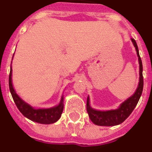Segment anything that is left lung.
<instances>
[{
    "label": "left lung",
    "instance_id": "obj_1",
    "mask_svg": "<svg viewBox=\"0 0 152 152\" xmlns=\"http://www.w3.org/2000/svg\"><path fill=\"white\" fill-rule=\"evenodd\" d=\"M132 41L135 47L138 57H139V63H140V83H139V86H138L136 91L134 93L132 96H131L129 99L125 100L120 105V107L118 109L115 110L102 112V111H96V110L92 109L89 105V99L88 98L87 112L88 113V115L91 120L95 124L99 125V126H115V125H118L123 123L133 112V110L136 106V104H138L139 99L142 95L143 88V64H142V61H141L140 53H139L137 44L132 38Z\"/></svg>",
    "mask_w": 152,
    "mask_h": 152
}]
</instances>
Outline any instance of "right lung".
Instances as JSON below:
<instances>
[{
  "instance_id": "add662e5",
  "label": "right lung",
  "mask_w": 152,
  "mask_h": 152,
  "mask_svg": "<svg viewBox=\"0 0 152 152\" xmlns=\"http://www.w3.org/2000/svg\"><path fill=\"white\" fill-rule=\"evenodd\" d=\"M11 76L12 68L9 77V90H10L12 99L14 100L17 108L19 109V111L21 112L22 114L25 115V117H27L28 119H29L32 121L40 123V124H50L55 123L61 118L64 109L63 97L61 99L60 104L56 107L48 108V109H34L30 105L25 103L17 96L16 91L13 89L12 84Z\"/></svg>"
}]
</instances>
